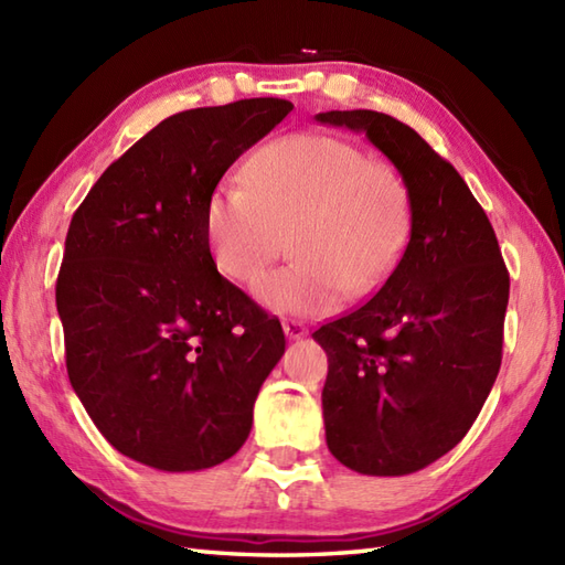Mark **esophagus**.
Masks as SVG:
<instances>
[{"label":"esophagus","instance_id":"esophagus-1","mask_svg":"<svg viewBox=\"0 0 565 565\" xmlns=\"http://www.w3.org/2000/svg\"><path fill=\"white\" fill-rule=\"evenodd\" d=\"M284 332L289 340H298V338H303L308 330L301 320H284Z\"/></svg>","mask_w":565,"mask_h":565}]
</instances>
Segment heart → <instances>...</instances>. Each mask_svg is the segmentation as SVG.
Here are the masks:
<instances>
[{"label":"heart","mask_w":565,"mask_h":565,"mask_svg":"<svg viewBox=\"0 0 565 565\" xmlns=\"http://www.w3.org/2000/svg\"><path fill=\"white\" fill-rule=\"evenodd\" d=\"M245 184H218L203 206L209 255L227 279L286 316L328 313L381 289L403 259L415 223L411 182L350 140L301 134L269 142L245 164Z\"/></svg>","instance_id":"b5f03b06"}]
</instances>
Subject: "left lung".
Instances as JSON below:
<instances>
[{"label": "left lung", "instance_id": "obj_1", "mask_svg": "<svg viewBox=\"0 0 565 565\" xmlns=\"http://www.w3.org/2000/svg\"><path fill=\"white\" fill-rule=\"evenodd\" d=\"M316 118L366 134L415 199L411 243L388 281L313 332L328 354V449L366 476L415 473L466 437L493 388L510 274L481 203L411 126L369 109Z\"/></svg>", "mask_w": 565, "mask_h": 565}]
</instances>
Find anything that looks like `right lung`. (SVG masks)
Masks as SVG:
<instances>
[{
  "mask_svg": "<svg viewBox=\"0 0 565 565\" xmlns=\"http://www.w3.org/2000/svg\"><path fill=\"white\" fill-rule=\"evenodd\" d=\"M291 109L267 97L164 118L72 215L55 284L67 376L128 459L201 471L249 435L286 340L281 322L215 269L203 206Z\"/></svg>",
  "mask_w": 565,
  "mask_h": 565,
  "instance_id": "obj_1",
  "label": "right lung"
}]
</instances>
